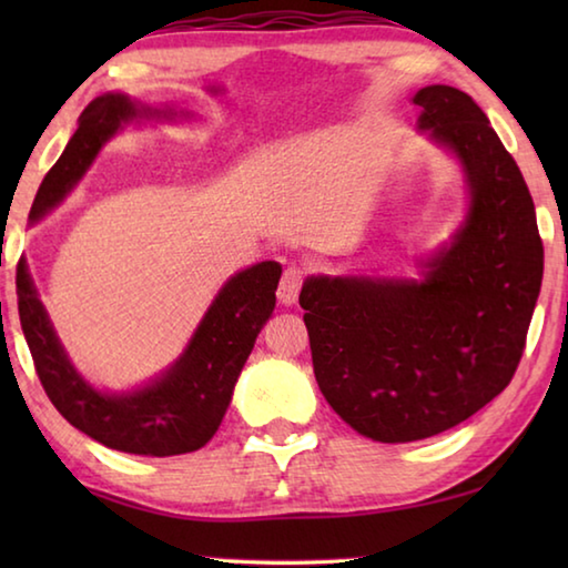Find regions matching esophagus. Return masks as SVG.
<instances>
[{
  "label": "esophagus",
  "instance_id": "obj_1",
  "mask_svg": "<svg viewBox=\"0 0 568 568\" xmlns=\"http://www.w3.org/2000/svg\"><path fill=\"white\" fill-rule=\"evenodd\" d=\"M305 281V271L301 265H287L281 277V285H277V301L283 305H293L297 301V293H301Z\"/></svg>",
  "mask_w": 568,
  "mask_h": 568
}]
</instances>
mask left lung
<instances>
[{"instance_id":"obj_1","label":"left lung","mask_w":568,"mask_h":568,"mask_svg":"<svg viewBox=\"0 0 568 568\" xmlns=\"http://www.w3.org/2000/svg\"><path fill=\"white\" fill-rule=\"evenodd\" d=\"M413 104L464 168V225L420 281L321 275L301 291L321 393L381 444L444 434L511 383L544 275L531 192L484 110L448 84Z\"/></svg>"}]
</instances>
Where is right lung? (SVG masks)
<instances>
[{
  "instance_id": "1",
  "label": "right lung",
  "mask_w": 568,
  "mask_h": 568,
  "mask_svg": "<svg viewBox=\"0 0 568 568\" xmlns=\"http://www.w3.org/2000/svg\"><path fill=\"white\" fill-rule=\"evenodd\" d=\"M138 118L172 120L187 118V112L148 108L120 92L92 100L80 114L70 145L37 190L30 223L50 213L84 175L104 142ZM281 273V263L265 261L230 277L180 361L150 386L132 393H102L74 371L24 261L17 265L19 323L44 393L74 428L124 454L180 456L203 448L223 423L240 371L275 311Z\"/></svg>"
}]
</instances>
